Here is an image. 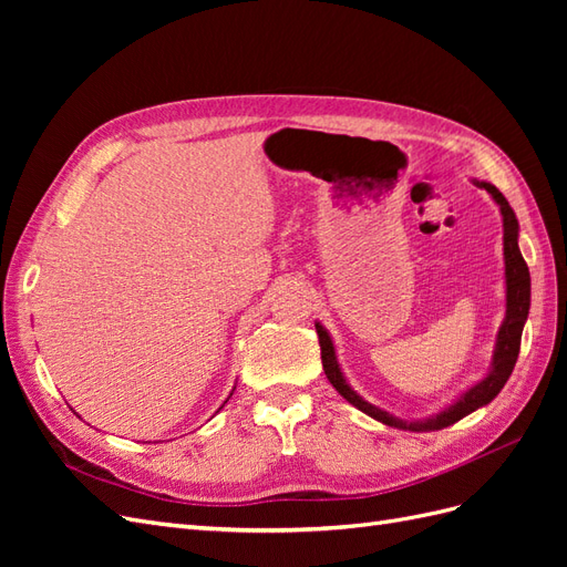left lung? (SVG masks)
Masks as SVG:
<instances>
[{"label": "left lung", "mask_w": 567, "mask_h": 567, "mask_svg": "<svg viewBox=\"0 0 567 567\" xmlns=\"http://www.w3.org/2000/svg\"><path fill=\"white\" fill-rule=\"evenodd\" d=\"M480 188H485L487 194H492V198L496 200L504 217V262H506V319L499 329V336H496V348H494V357H492V369L485 375L483 381L475 383L468 392H463L461 398L447 406L444 411H440L437 416H431L425 421H402L398 416L388 414V411L369 404L367 400L359 398V394L348 385L346 375H342L338 359H336V350L333 342L326 333V329L321 323H317V336H319V348H321V364H323V373L326 379L331 381V385L346 398L352 406H357L359 411H364L367 416L381 421L385 425L392 427H402V431H416V433H427V431H442L456 421H461L463 416H468L471 411L489 404L499 390L506 385L508 375L518 362V352H520V338H523V326L529 312V269L523 260L520 248H518V219L516 213L511 210L508 200L504 198V194L489 182H475Z\"/></svg>", "instance_id": "obj_1"}]
</instances>
